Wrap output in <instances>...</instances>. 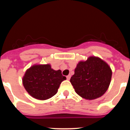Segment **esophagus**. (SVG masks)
<instances>
[{
	"mask_svg": "<svg viewBox=\"0 0 130 130\" xmlns=\"http://www.w3.org/2000/svg\"><path fill=\"white\" fill-rule=\"evenodd\" d=\"M66 78H67L68 80H70V78H71V75H67V76H66Z\"/></svg>",
	"mask_w": 130,
	"mask_h": 130,
	"instance_id": "1",
	"label": "esophagus"
}]
</instances>
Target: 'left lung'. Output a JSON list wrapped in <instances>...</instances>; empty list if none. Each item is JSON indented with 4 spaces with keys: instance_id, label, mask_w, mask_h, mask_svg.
<instances>
[{
    "instance_id": "1",
    "label": "left lung",
    "mask_w": 130,
    "mask_h": 130,
    "mask_svg": "<svg viewBox=\"0 0 130 130\" xmlns=\"http://www.w3.org/2000/svg\"><path fill=\"white\" fill-rule=\"evenodd\" d=\"M112 71L98 57H90L78 63L70 82L78 95L87 100L100 98L107 91L111 83Z\"/></svg>"
}]
</instances>
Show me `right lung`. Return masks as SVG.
Masks as SVG:
<instances>
[{"label": "right lung", "mask_w": 130, "mask_h": 130, "mask_svg": "<svg viewBox=\"0 0 130 130\" xmlns=\"http://www.w3.org/2000/svg\"><path fill=\"white\" fill-rule=\"evenodd\" d=\"M66 79L61 70H54L50 64L34 65L25 72L23 84L31 96L45 100L56 94L60 83Z\"/></svg>", "instance_id": "obj_1"}]
</instances>
